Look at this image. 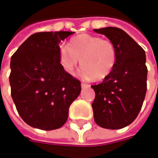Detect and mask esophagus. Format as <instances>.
<instances>
[{
	"label": "esophagus",
	"mask_w": 158,
	"mask_h": 158,
	"mask_svg": "<svg viewBox=\"0 0 158 158\" xmlns=\"http://www.w3.org/2000/svg\"><path fill=\"white\" fill-rule=\"evenodd\" d=\"M89 84H86V83H81V88H89Z\"/></svg>",
	"instance_id": "34e87169"
}]
</instances>
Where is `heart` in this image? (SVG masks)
Masks as SVG:
<instances>
[{"label": "heart", "instance_id": "obj_1", "mask_svg": "<svg viewBox=\"0 0 158 158\" xmlns=\"http://www.w3.org/2000/svg\"><path fill=\"white\" fill-rule=\"evenodd\" d=\"M117 56L116 47L111 40L79 34L70 39L67 47L60 49L59 62L67 74L74 76L80 60L84 78L101 80L115 68Z\"/></svg>", "mask_w": 158, "mask_h": 158}]
</instances>
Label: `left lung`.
<instances>
[{
    "mask_svg": "<svg viewBox=\"0 0 158 158\" xmlns=\"http://www.w3.org/2000/svg\"><path fill=\"white\" fill-rule=\"evenodd\" d=\"M113 42L117 62L111 73L93 85L94 120L103 128L120 129L136 119L147 92L146 52L121 29L106 27L94 30Z\"/></svg>",
    "mask_w": 158,
    "mask_h": 158,
    "instance_id": "obj_1",
    "label": "left lung"
}]
</instances>
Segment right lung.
Segmentation results:
<instances>
[{
	"label": "right lung",
	"mask_w": 158,
	"mask_h": 158,
	"mask_svg": "<svg viewBox=\"0 0 158 158\" xmlns=\"http://www.w3.org/2000/svg\"><path fill=\"white\" fill-rule=\"evenodd\" d=\"M73 31H46L30 36L10 59L11 98L23 121L53 130L61 127L81 91L80 81L59 62L60 43Z\"/></svg>",
	"instance_id": "obj_1"
}]
</instances>
